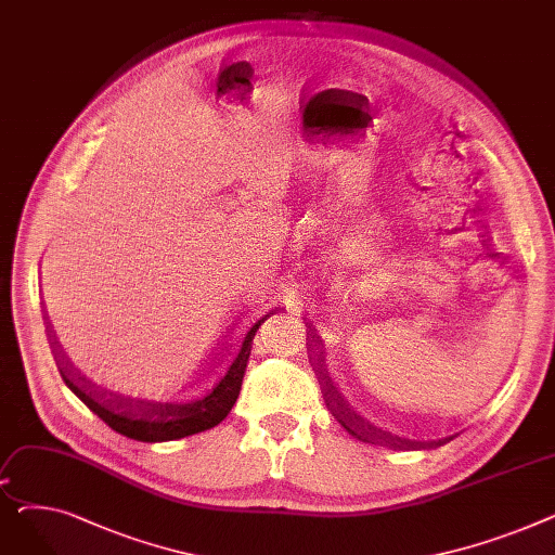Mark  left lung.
Instances as JSON below:
<instances>
[{
	"mask_svg": "<svg viewBox=\"0 0 555 555\" xmlns=\"http://www.w3.org/2000/svg\"><path fill=\"white\" fill-rule=\"evenodd\" d=\"M333 416L346 427V431H351L353 436H358L360 441H366V443H371V441H383V443H389V446H406L410 441H402V439H398V436H391L389 431H383V429H375V427H371L366 421H362L356 412H351V410H344L341 414H335L333 412ZM456 436V434H454ZM454 436H448V439H441V441H431V446H443V443H448V441H452Z\"/></svg>",
	"mask_w": 555,
	"mask_h": 555,
	"instance_id": "left-lung-1",
	"label": "left lung"
}]
</instances>
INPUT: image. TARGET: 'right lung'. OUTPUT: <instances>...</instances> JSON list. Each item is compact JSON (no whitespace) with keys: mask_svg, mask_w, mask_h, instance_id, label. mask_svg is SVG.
I'll return each mask as SVG.
<instances>
[{"mask_svg":"<svg viewBox=\"0 0 555 555\" xmlns=\"http://www.w3.org/2000/svg\"><path fill=\"white\" fill-rule=\"evenodd\" d=\"M262 314L258 322L249 328L238 348L236 358L231 360V366L220 380L204 391L199 398L189 402H155V400H141V398H126L119 393L94 391L90 385H78L61 369L65 385L87 404L90 410L107 423L114 431H119L128 439L157 443V441H175L184 439V436L211 429L227 418L233 402H236L243 385V375L247 369V360L251 353V341L258 326L272 314ZM49 337H53V328L49 324Z\"/></svg>","mask_w":555,"mask_h":555,"instance_id":"obj_1","label":"right lung"}]
</instances>
